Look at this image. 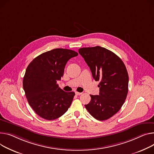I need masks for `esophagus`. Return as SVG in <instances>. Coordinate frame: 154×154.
<instances>
[{
    "instance_id": "obj_1",
    "label": "esophagus",
    "mask_w": 154,
    "mask_h": 154,
    "mask_svg": "<svg viewBox=\"0 0 154 154\" xmlns=\"http://www.w3.org/2000/svg\"><path fill=\"white\" fill-rule=\"evenodd\" d=\"M75 93L76 95H81L82 94V93H81V92H79V91H75Z\"/></svg>"
}]
</instances>
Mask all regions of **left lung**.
<instances>
[{
    "label": "left lung",
    "instance_id": "obj_1",
    "mask_svg": "<svg viewBox=\"0 0 154 154\" xmlns=\"http://www.w3.org/2000/svg\"><path fill=\"white\" fill-rule=\"evenodd\" d=\"M95 81H99V95H90L85 106L100 121L106 120L121 109L128 92L129 77L122 60L112 51L101 46L79 49Z\"/></svg>",
    "mask_w": 154,
    "mask_h": 154
}]
</instances>
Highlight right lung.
<instances>
[{
  "label": "right lung",
  "mask_w": 154,
  "mask_h": 154,
  "mask_svg": "<svg viewBox=\"0 0 154 154\" xmlns=\"http://www.w3.org/2000/svg\"><path fill=\"white\" fill-rule=\"evenodd\" d=\"M78 53L57 48L35 57L26 68L23 87L28 103L36 113L46 120L63 116L70 107L75 93L66 92L57 84L64 75L67 61Z\"/></svg>",
  "instance_id": "right-lung-1"
}]
</instances>
